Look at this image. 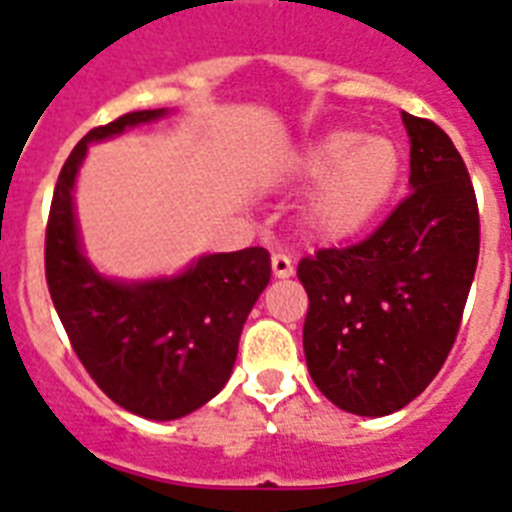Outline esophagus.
I'll use <instances>...</instances> for the list:
<instances>
[{"instance_id": "34e87169", "label": "esophagus", "mask_w": 512, "mask_h": 512, "mask_svg": "<svg viewBox=\"0 0 512 512\" xmlns=\"http://www.w3.org/2000/svg\"><path fill=\"white\" fill-rule=\"evenodd\" d=\"M270 268H273V276L276 278L294 276V263H291V257L283 255V252H276V255L270 257Z\"/></svg>"}]
</instances>
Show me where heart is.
<instances>
[{
  "label": "heart",
  "instance_id": "obj_1",
  "mask_svg": "<svg viewBox=\"0 0 512 512\" xmlns=\"http://www.w3.org/2000/svg\"><path fill=\"white\" fill-rule=\"evenodd\" d=\"M401 169V148L385 135L330 130L317 137L296 161V176L317 182L304 208L307 229L330 244L362 234L390 203Z\"/></svg>",
  "mask_w": 512,
  "mask_h": 512
}]
</instances>
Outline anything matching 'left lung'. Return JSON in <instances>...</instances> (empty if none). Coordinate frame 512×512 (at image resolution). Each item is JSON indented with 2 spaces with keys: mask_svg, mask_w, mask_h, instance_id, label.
Wrapping results in <instances>:
<instances>
[{
  "mask_svg": "<svg viewBox=\"0 0 512 512\" xmlns=\"http://www.w3.org/2000/svg\"><path fill=\"white\" fill-rule=\"evenodd\" d=\"M411 192L367 239L317 249L296 276L309 296L304 356L338 409L385 416L442 369L479 260V205L453 140L403 111Z\"/></svg>",
  "mask_w": 512,
  "mask_h": 512,
  "instance_id": "left-lung-1",
  "label": "left lung"
}]
</instances>
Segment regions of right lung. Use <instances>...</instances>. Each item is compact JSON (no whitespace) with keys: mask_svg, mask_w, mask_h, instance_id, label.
I'll return each mask as SVG.
<instances>
[{"mask_svg":"<svg viewBox=\"0 0 512 512\" xmlns=\"http://www.w3.org/2000/svg\"><path fill=\"white\" fill-rule=\"evenodd\" d=\"M130 111L93 127L59 171L46 221V283L77 359L122 409L169 422L226 385L244 320L270 281L263 247L200 257L171 281L117 283L90 268L77 244L72 184L88 143L163 117Z\"/></svg>","mask_w":512,"mask_h":512,"instance_id":"add662e5","label":"right lung"}]
</instances>
